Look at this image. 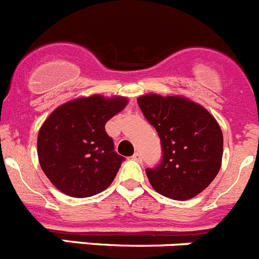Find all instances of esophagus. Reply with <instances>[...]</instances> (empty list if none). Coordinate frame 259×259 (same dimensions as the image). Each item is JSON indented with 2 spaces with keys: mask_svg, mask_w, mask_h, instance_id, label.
<instances>
[{
  "mask_svg": "<svg viewBox=\"0 0 259 259\" xmlns=\"http://www.w3.org/2000/svg\"><path fill=\"white\" fill-rule=\"evenodd\" d=\"M132 158H133V160H135V161L141 162V161H142V155H141V152H135L134 155L132 156Z\"/></svg>",
  "mask_w": 259,
  "mask_h": 259,
  "instance_id": "esophagus-1",
  "label": "esophagus"
}]
</instances>
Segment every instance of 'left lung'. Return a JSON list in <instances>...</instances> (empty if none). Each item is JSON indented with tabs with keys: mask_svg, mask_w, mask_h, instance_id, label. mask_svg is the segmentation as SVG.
<instances>
[{
	"mask_svg": "<svg viewBox=\"0 0 259 259\" xmlns=\"http://www.w3.org/2000/svg\"><path fill=\"white\" fill-rule=\"evenodd\" d=\"M137 101L161 141V162L146 169L151 186L173 200L192 199L221 169V126L204 107L181 95L146 94Z\"/></svg>",
	"mask_w": 259,
	"mask_h": 259,
	"instance_id": "obj_1",
	"label": "left lung"
}]
</instances>
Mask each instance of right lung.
<instances>
[{"label": "right lung", "mask_w": 259, "mask_h": 259, "mask_svg": "<svg viewBox=\"0 0 259 259\" xmlns=\"http://www.w3.org/2000/svg\"><path fill=\"white\" fill-rule=\"evenodd\" d=\"M127 98L95 94L72 99L50 113L37 137L44 173L60 192L89 197L109 187L125 158L115 152L107 121Z\"/></svg>", "instance_id": "1"}]
</instances>
